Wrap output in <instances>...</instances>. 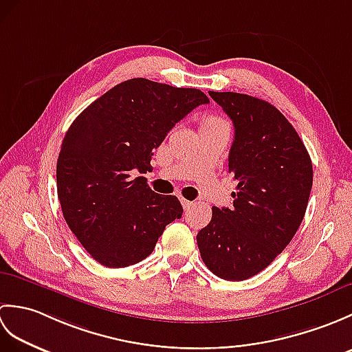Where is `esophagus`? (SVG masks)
<instances>
[{
    "mask_svg": "<svg viewBox=\"0 0 352 352\" xmlns=\"http://www.w3.org/2000/svg\"><path fill=\"white\" fill-rule=\"evenodd\" d=\"M180 201H182V204H183V207H184V210H188V208H190V207L193 206L192 201H188V199L183 198V197H180Z\"/></svg>",
    "mask_w": 352,
    "mask_h": 352,
    "instance_id": "esophagus-1",
    "label": "esophagus"
}]
</instances>
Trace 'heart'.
I'll use <instances>...</instances> for the list:
<instances>
[{
    "instance_id": "heart-1",
    "label": "heart",
    "mask_w": 352,
    "mask_h": 352,
    "mask_svg": "<svg viewBox=\"0 0 352 352\" xmlns=\"http://www.w3.org/2000/svg\"><path fill=\"white\" fill-rule=\"evenodd\" d=\"M206 122H223V121H222V119H219V118H210Z\"/></svg>"
}]
</instances>
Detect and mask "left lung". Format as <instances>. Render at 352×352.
<instances>
[{
  "label": "left lung",
  "mask_w": 352,
  "mask_h": 352,
  "mask_svg": "<svg viewBox=\"0 0 352 352\" xmlns=\"http://www.w3.org/2000/svg\"><path fill=\"white\" fill-rule=\"evenodd\" d=\"M230 116L233 207H213L197 236L201 258L219 278L242 281L272 263L300 228L313 184L307 148L272 104L236 92H208Z\"/></svg>",
  "instance_id": "8db88e82"
}]
</instances>
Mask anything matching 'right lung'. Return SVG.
I'll return each instance as SVG.
<instances>
[{
    "instance_id": "add662e5",
    "label": "right lung",
    "mask_w": 352,
    "mask_h": 352,
    "mask_svg": "<svg viewBox=\"0 0 352 352\" xmlns=\"http://www.w3.org/2000/svg\"><path fill=\"white\" fill-rule=\"evenodd\" d=\"M210 102L199 89L131 78L111 87L76 118L57 160L63 218L91 256L125 267L153 252L164 227L180 219L174 195H159L144 177L166 134Z\"/></svg>"
}]
</instances>
